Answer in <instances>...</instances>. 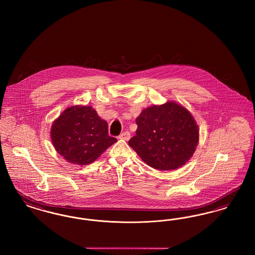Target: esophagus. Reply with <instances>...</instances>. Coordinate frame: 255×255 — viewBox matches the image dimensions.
Here are the masks:
<instances>
[{
    "label": "esophagus",
    "instance_id": "1",
    "mask_svg": "<svg viewBox=\"0 0 255 255\" xmlns=\"http://www.w3.org/2000/svg\"><path fill=\"white\" fill-rule=\"evenodd\" d=\"M130 136H131L130 133H129L128 131H125V132H123V133H121V134L119 135V138L124 139V140H128V139L130 138Z\"/></svg>",
    "mask_w": 255,
    "mask_h": 255
}]
</instances>
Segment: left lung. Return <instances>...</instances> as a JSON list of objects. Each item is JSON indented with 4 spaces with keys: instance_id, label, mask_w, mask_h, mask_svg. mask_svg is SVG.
Instances as JSON below:
<instances>
[{
    "instance_id": "obj_1",
    "label": "left lung",
    "mask_w": 255,
    "mask_h": 255,
    "mask_svg": "<svg viewBox=\"0 0 255 255\" xmlns=\"http://www.w3.org/2000/svg\"><path fill=\"white\" fill-rule=\"evenodd\" d=\"M135 135L129 145L149 166L173 170L192 157L199 140L191 114L175 102L146 108L136 118Z\"/></svg>"
}]
</instances>
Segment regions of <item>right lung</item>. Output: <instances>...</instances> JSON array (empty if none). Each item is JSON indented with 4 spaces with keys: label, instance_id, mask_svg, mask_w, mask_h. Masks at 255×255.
Here are the masks:
<instances>
[{
    "label": "right lung",
    "instance_id": "add662e5",
    "mask_svg": "<svg viewBox=\"0 0 255 255\" xmlns=\"http://www.w3.org/2000/svg\"><path fill=\"white\" fill-rule=\"evenodd\" d=\"M56 151L69 162L86 165L95 161L117 141L108 134V124L90 106L65 110L51 127Z\"/></svg>",
    "mask_w": 255,
    "mask_h": 255
}]
</instances>
